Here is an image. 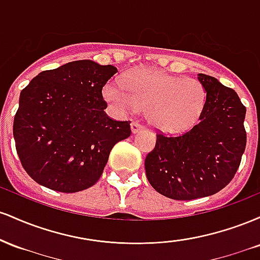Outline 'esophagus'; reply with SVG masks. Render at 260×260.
Listing matches in <instances>:
<instances>
[{"label": "esophagus", "instance_id": "esophagus-1", "mask_svg": "<svg viewBox=\"0 0 260 260\" xmlns=\"http://www.w3.org/2000/svg\"><path fill=\"white\" fill-rule=\"evenodd\" d=\"M143 128H144V127H143L140 123H138V122H132V123H131V129H132V132L134 134L140 132V131H142Z\"/></svg>", "mask_w": 260, "mask_h": 260}]
</instances>
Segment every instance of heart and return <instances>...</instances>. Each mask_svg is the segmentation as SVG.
Segmentation results:
<instances>
[{
  "label": "heart",
  "mask_w": 260,
  "mask_h": 260,
  "mask_svg": "<svg viewBox=\"0 0 260 260\" xmlns=\"http://www.w3.org/2000/svg\"><path fill=\"white\" fill-rule=\"evenodd\" d=\"M123 85L107 83L104 99L118 115L148 110V118L157 129L178 133L188 129L201 116L205 91L198 80L177 78L159 71L140 70L131 73Z\"/></svg>",
  "instance_id": "1"
}]
</instances>
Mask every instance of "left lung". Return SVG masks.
Segmentation results:
<instances>
[{
    "instance_id": "obj_1",
    "label": "left lung",
    "mask_w": 260,
    "mask_h": 260,
    "mask_svg": "<svg viewBox=\"0 0 260 260\" xmlns=\"http://www.w3.org/2000/svg\"><path fill=\"white\" fill-rule=\"evenodd\" d=\"M205 103L199 122L183 134H157L154 150L145 157L149 183L176 201L213 196L228 186L238 170L247 134L246 107L234 89L199 73Z\"/></svg>"
}]
</instances>
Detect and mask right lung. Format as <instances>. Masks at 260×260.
Returning a JSON list of instances; mask_svg holds the SVG:
<instances>
[{"label": "right lung", "instance_id": "1", "mask_svg": "<svg viewBox=\"0 0 260 260\" xmlns=\"http://www.w3.org/2000/svg\"><path fill=\"white\" fill-rule=\"evenodd\" d=\"M115 66L90 59L39 73L23 89L13 137L23 168L41 186L74 193L94 186L129 121L106 115L103 88Z\"/></svg>", "mask_w": 260, "mask_h": 260}]
</instances>
